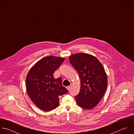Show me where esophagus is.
<instances>
[{
	"label": "esophagus",
	"instance_id": "34e87169",
	"mask_svg": "<svg viewBox=\"0 0 134 134\" xmlns=\"http://www.w3.org/2000/svg\"><path fill=\"white\" fill-rule=\"evenodd\" d=\"M71 86H72V85H70V86H69L67 87V90H68V91H69V90H70L71 88Z\"/></svg>",
	"mask_w": 134,
	"mask_h": 134
}]
</instances>
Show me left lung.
<instances>
[{"mask_svg": "<svg viewBox=\"0 0 134 134\" xmlns=\"http://www.w3.org/2000/svg\"><path fill=\"white\" fill-rule=\"evenodd\" d=\"M69 62L80 78V90L75 96L77 105L91 109L95 107L104 95L107 87V76L104 68L95 56L78 53L69 57Z\"/></svg>", "mask_w": 134, "mask_h": 134, "instance_id": "8db88e82", "label": "left lung"}]
</instances>
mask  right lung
Returning a JSON list of instances; mask_svg holds the SVG:
<instances>
[{"label": "right lung", "instance_id": "obj_1", "mask_svg": "<svg viewBox=\"0 0 134 134\" xmlns=\"http://www.w3.org/2000/svg\"><path fill=\"white\" fill-rule=\"evenodd\" d=\"M65 58L49 56L38 61L29 70L26 79L27 94L35 105L42 110L49 111L59 105V96L68 92L63 86L60 77L53 75Z\"/></svg>", "mask_w": 134, "mask_h": 134}]
</instances>
